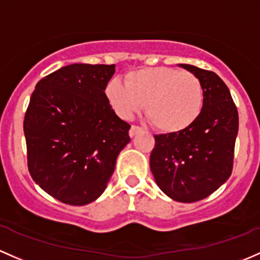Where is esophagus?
I'll return each mask as SVG.
<instances>
[{
	"instance_id": "esophagus-1",
	"label": "esophagus",
	"mask_w": 260,
	"mask_h": 260,
	"mask_svg": "<svg viewBox=\"0 0 260 260\" xmlns=\"http://www.w3.org/2000/svg\"><path fill=\"white\" fill-rule=\"evenodd\" d=\"M139 132H142V128L138 125H132L129 129V137H135L136 135H138Z\"/></svg>"
}]
</instances>
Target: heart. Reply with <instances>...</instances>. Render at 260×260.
<instances>
[{"instance_id":"heart-1","label":"heart","mask_w":260,"mask_h":260,"mask_svg":"<svg viewBox=\"0 0 260 260\" xmlns=\"http://www.w3.org/2000/svg\"><path fill=\"white\" fill-rule=\"evenodd\" d=\"M106 97L117 116L131 119L146 105V114L157 129L178 133L199 118L204 94L193 73L169 67L142 68L125 75L124 86L111 80Z\"/></svg>"}]
</instances>
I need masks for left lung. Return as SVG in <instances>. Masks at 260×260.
<instances>
[{"mask_svg": "<svg viewBox=\"0 0 260 260\" xmlns=\"http://www.w3.org/2000/svg\"><path fill=\"white\" fill-rule=\"evenodd\" d=\"M179 67L201 81L203 109L188 129L154 136L149 165L165 194L173 201L193 203L212 194L231 177L239 118L219 76L192 64Z\"/></svg>", "mask_w": 260, "mask_h": 260, "instance_id": "1", "label": "left lung"}]
</instances>
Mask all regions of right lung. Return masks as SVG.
Returning <instances> with one entry per match:
<instances>
[{"instance_id":"obj_1","label":"right lung","mask_w":260,"mask_h":260,"mask_svg":"<svg viewBox=\"0 0 260 260\" xmlns=\"http://www.w3.org/2000/svg\"><path fill=\"white\" fill-rule=\"evenodd\" d=\"M114 64L73 63L36 84L24 114L27 163L46 193L71 206L95 201L107 188L131 125L105 89Z\"/></svg>"}]
</instances>
